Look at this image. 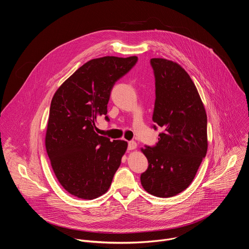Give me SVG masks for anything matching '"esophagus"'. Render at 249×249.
<instances>
[{"mask_svg": "<svg viewBox=\"0 0 249 249\" xmlns=\"http://www.w3.org/2000/svg\"><path fill=\"white\" fill-rule=\"evenodd\" d=\"M137 143L136 142H134V141H131V142H129V144H128V150H130V151H133V150H136L137 149Z\"/></svg>", "mask_w": 249, "mask_h": 249, "instance_id": "obj_1", "label": "esophagus"}]
</instances>
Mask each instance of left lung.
Listing matches in <instances>:
<instances>
[{
  "mask_svg": "<svg viewBox=\"0 0 249 249\" xmlns=\"http://www.w3.org/2000/svg\"><path fill=\"white\" fill-rule=\"evenodd\" d=\"M151 64L156 78L153 121L164 132L156 147L141 149L149 161L141 183L148 193L166 198L191 184L206 157L207 114L196 86L178 63L153 58Z\"/></svg>",
  "mask_w": 249,
  "mask_h": 249,
  "instance_id": "1",
  "label": "left lung"
}]
</instances>
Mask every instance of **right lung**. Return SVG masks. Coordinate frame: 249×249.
Segmentation results:
<instances>
[{"instance_id": "obj_1", "label": "right lung", "mask_w": 249, "mask_h": 249, "mask_svg": "<svg viewBox=\"0 0 249 249\" xmlns=\"http://www.w3.org/2000/svg\"><path fill=\"white\" fill-rule=\"evenodd\" d=\"M137 60L136 56L89 60L53 95L45 148L56 178L71 195L92 200L107 192L111 185L128 143L99 136L94 131L95 122L107 113L115 82Z\"/></svg>"}]
</instances>
